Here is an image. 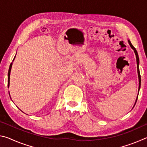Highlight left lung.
<instances>
[{"mask_svg":"<svg viewBox=\"0 0 147 147\" xmlns=\"http://www.w3.org/2000/svg\"><path fill=\"white\" fill-rule=\"evenodd\" d=\"M128 43L130 45L131 48L134 50V53H135L136 54V60H137V68H138V77H139V89L138 91H139V89H140V87H141V75H140V72H139V56H138V52H137L136 49H135V47H134L132 45H131V42L130 40H128ZM138 95L137 96V98H136V103L137 102V100H138ZM135 103V104H136Z\"/></svg>","mask_w":147,"mask_h":147,"instance_id":"1","label":"left lung"}]
</instances>
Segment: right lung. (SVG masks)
Segmentation results:
<instances>
[{"label":"right lung","mask_w":147,"mask_h":147,"mask_svg":"<svg viewBox=\"0 0 147 147\" xmlns=\"http://www.w3.org/2000/svg\"><path fill=\"white\" fill-rule=\"evenodd\" d=\"M15 58H16V56L14 57L13 61L14 60ZM11 66H12V63H11L10 65H9V71H8V88L9 86V78H10V72H11Z\"/></svg>","instance_id":"obj_1"}]
</instances>
